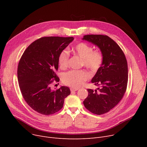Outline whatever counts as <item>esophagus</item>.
I'll return each mask as SVG.
<instances>
[{
  "mask_svg": "<svg viewBox=\"0 0 147 147\" xmlns=\"http://www.w3.org/2000/svg\"><path fill=\"white\" fill-rule=\"evenodd\" d=\"M78 90V88H70V90L71 92H74Z\"/></svg>",
  "mask_w": 147,
  "mask_h": 147,
  "instance_id": "34e87169",
  "label": "esophagus"
}]
</instances>
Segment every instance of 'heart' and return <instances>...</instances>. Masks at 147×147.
<instances>
[{"label":"heart","mask_w":147,"mask_h":147,"mask_svg":"<svg viewBox=\"0 0 147 147\" xmlns=\"http://www.w3.org/2000/svg\"><path fill=\"white\" fill-rule=\"evenodd\" d=\"M74 55L82 59L83 64L92 71H97L101 67L104 57L101 52L94 51L90 45L80 42L77 44L72 49ZM69 53L67 50L62 51L58 56V64L59 67L65 69L68 67ZM90 78V74L85 70H71L63 76V82L67 85L72 88H78L83 85Z\"/></svg>","instance_id":"heart-1"}]
</instances>
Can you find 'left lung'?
Listing matches in <instances>:
<instances>
[{"label":"left lung","mask_w":147,"mask_h":147,"mask_svg":"<svg viewBox=\"0 0 147 147\" xmlns=\"http://www.w3.org/2000/svg\"><path fill=\"white\" fill-rule=\"evenodd\" d=\"M85 40L97 46L103 57V64L91 82L100 88L88 89L83 104L91 113L101 115L110 111L125 95L128 81L127 60L120 46L106 35L88 34Z\"/></svg>","instance_id":"obj_1"}]
</instances>
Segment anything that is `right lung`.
<instances>
[{"instance_id": "add662e5", "label": "right lung", "mask_w": 147, "mask_h": 147, "mask_svg": "<svg viewBox=\"0 0 147 147\" xmlns=\"http://www.w3.org/2000/svg\"><path fill=\"white\" fill-rule=\"evenodd\" d=\"M74 40L73 37H43L31 43L23 53L18 65L17 76L21 94L36 112L51 115L63 107L70 94L67 86L52 90L51 84L59 81L55 71L58 56Z\"/></svg>"}]
</instances>
